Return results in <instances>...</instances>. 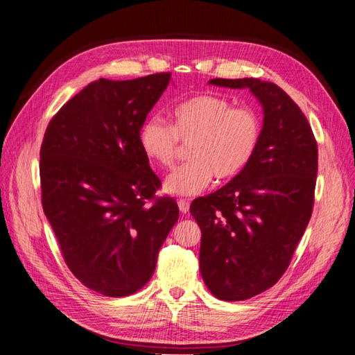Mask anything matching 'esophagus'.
<instances>
[{
	"label": "esophagus",
	"instance_id": "34e87169",
	"mask_svg": "<svg viewBox=\"0 0 355 355\" xmlns=\"http://www.w3.org/2000/svg\"><path fill=\"white\" fill-rule=\"evenodd\" d=\"M178 207H180V212L187 214V212H189V201H187V200H178Z\"/></svg>",
	"mask_w": 355,
	"mask_h": 355
}]
</instances>
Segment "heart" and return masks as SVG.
<instances>
[{
	"mask_svg": "<svg viewBox=\"0 0 355 355\" xmlns=\"http://www.w3.org/2000/svg\"><path fill=\"white\" fill-rule=\"evenodd\" d=\"M262 135L259 116L235 107L221 96L198 94L172 110V125L150 117L140 130V146L150 160L169 169L182 150L189 148V163L173 171L166 191L193 197L218 180H232L243 172L258 150Z\"/></svg>",
	"mask_w": 355,
	"mask_h": 355,
	"instance_id": "1",
	"label": "heart"
}]
</instances>
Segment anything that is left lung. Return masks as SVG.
<instances>
[{"label":"left lung","mask_w":355,"mask_h":355,"mask_svg":"<svg viewBox=\"0 0 355 355\" xmlns=\"http://www.w3.org/2000/svg\"><path fill=\"white\" fill-rule=\"evenodd\" d=\"M210 84L250 88L263 107L252 162L191 205L201 229L202 281L214 296L233 302L268 290L288 268L313 214L318 141L302 110L273 82L218 78Z\"/></svg>","instance_id":"obj_1"}]
</instances>
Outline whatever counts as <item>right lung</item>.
Segmentation results:
<instances>
[{
	"mask_svg": "<svg viewBox=\"0 0 355 355\" xmlns=\"http://www.w3.org/2000/svg\"><path fill=\"white\" fill-rule=\"evenodd\" d=\"M171 73L99 79L59 110L45 130L40 177L44 214L71 273L110 297L139 291L178 221L177 201L140 146L148 112Z\"/></svg>",
	"mask_w": 355,
	"mask_h": 355,
	"instance_id": "obj_1",
	"label": "right lung"
}]
</instances>
